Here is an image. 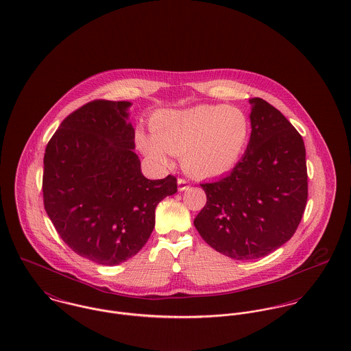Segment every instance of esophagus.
Instances as JSON below:
<instances>
[{
	"label": "esophagus",
	"instance_id": "esophagus-1",
	"mask_svg": "<svg viewBox=\"0 0 351 351\" xmlns=\"http://www.w3.org/2000/svg\"><path fill=\"white\" fill-rule=\"evenodd\" d=\"M190 182L186 180V179H178V187H179V191H184L187 187H189Z\"/></svg>",
	"mask_w": 351,
	"mask_h": 351
}]
</instances>
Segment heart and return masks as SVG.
Wrapping results in <instances>:
<instances>
[{
    "instance_id": "1",
    "label": "heart",
    "mask_w": 351,
    "mask_h": 351,
    "mask_svg": "<svg viewBox=\"0 0 351 351\" xmlns=\"http://www.w3.org/2000/svg\"><path fill=\"white\" fill-rule=\"evenodd\" d=\"M151 128L152 134L137 133L140 149L158 162L182 155L183 167L200 178L229 173L246 151L252 132L241 109L222 104L161 110Z\"/></svg>"
}]
</instances>
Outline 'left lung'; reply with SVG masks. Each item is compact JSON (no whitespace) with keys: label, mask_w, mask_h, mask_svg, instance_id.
Instances as JSON below:
<instances>
[{"label":"left lung","mask_w":351,"mask_h":351,"mask_svg":"<svg viewBox=\"0 0 351 351\" xmlns=\"http://www.w3.org/2000/svg\"><path fill=\"white\" fill-rule=\"evenodd\" d=\"M252 105V133L233 171L203 183L207 202L194 219L200 237L234 260L274 252L295 234L308 196L306 147L299 132L261 98Z\"/></svg>","instance_id":"left-lung-1"}]
</instances>
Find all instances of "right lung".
Returning <instances> with one entry per match:
<instances>
[{
	"label": "right lung",
	"mask_w": 351,
	"mask_h": 351,
	"mask_svg": "<svg viewBox=\"0 0 351 351\" xmlns=\"http://www.w3.org/2000/svg\"><path fill=\"white\" fill-rule=\"evenodd\" d=\"M128 101L97 99L71 113L44 154V208L77 254L118 265L137 254L155 228L158 202L176 178L149 180L134 154Z\"/></svg>",
	"instance_id": "add662e5"
}]
</instances>
